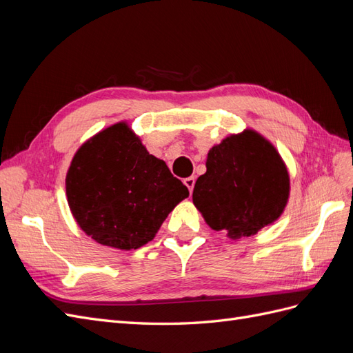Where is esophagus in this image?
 Returning <instances> with one entry per match:
<instances>
[{"mask_svg":"<svg viewBox=\"0 0 353 353\" xmlns=\"http://www.w3.org/2000/svg\"><path fill=\"white\" fill-rule=\"evenodd\" d=\"M184 184L187 185V188L190 190V193H193V188H194V184H196V178L194 176H188L184 179Z\"/></svg>","mask_w":353,"mask_h":353,"instance_id":"esophagus-1","label":"esophagus"}]
</instances>
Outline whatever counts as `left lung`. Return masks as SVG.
<instances>
[{"label": "left lung", "mask_w": 353, "mask_h": 353, "mask_svg": "<svg viewBox=\"0 0 353 353\" xmlns=\"http://www.w3.org/2000/svg\"><path fill=\"white\" fill-rule=\"evenodd\" d=\"M290 197V175L279 150L245 128L213 145L193 203L215 231L232 240L252 237L279 219Z\"/></svg>", "instance_id": "left-lung-1"}]
</instances>
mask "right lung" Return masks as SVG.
Here are the masks:
<instances>
[{"instance_id":"add662e5","label":"right lung","mask_w":353,"mask_h":353,"mask_svg":"<svg viewBox=\"0 0 353 353\" xmlns=\"http://www.w3.org/2000/svg\"><path fill=\"white\" fill-rule=\"evenodd\" d=\"M188 188L163 160L147 152L126 122H117L85 141L74 153L66 196L81 230L117 250L152 241Z\"/></svg>"}]
</instances>
